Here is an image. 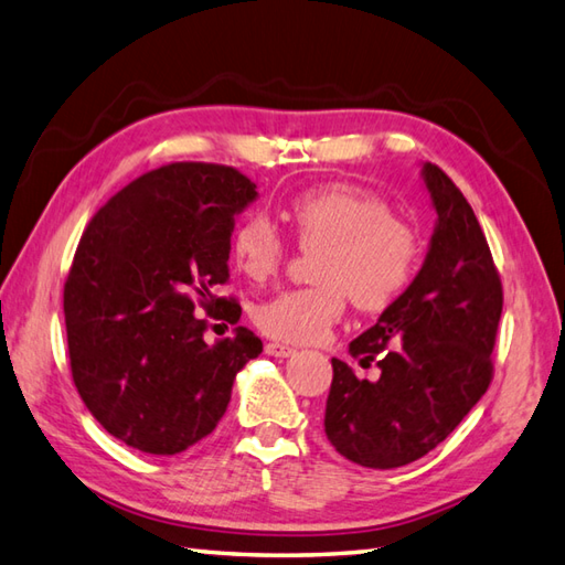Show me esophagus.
Here are the masks:
<instances>
[{
	"label": "esophagus",
	"instance_id": "obj_1",
	"mask_svg": "<svg viewBox=\"0 0 565 565\" xmlns=\"http://www.w3.org/2000/svg\"><path fill=\"white\" fill-rule=\"evenodd\" d=\"M266 353L270 358H290V355H295V348L282 345V343H268L266 345Z\"/></svg>",
	"mask_w": 565,
	"mask_h": 565
}]
</instances>
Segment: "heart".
I'll return each mask as SVG.
<instances>
[{
    "label": "heart",
    "mask_w": 565,
    "mask_h": 565,
    "mask_svg": "<svg viewBox=\"0 0 565 565\" xmlns=\"http://www.w3.org/2000/svg\"><path fill=\"white\" fill-rule=\"evenodd\" d=\"M297 242L317 250V285L273 295L254 309L263 333L285 343H317L345 311L348 295L362 311H384L404 295L418 268L420 242L382 198L353 185H319L285 207ZM232 254L246 278H273L287 256L280 230L248 215L234 232Z\"/></svg>",
    "instance_id": "b5f03b06"
}]
</instances>
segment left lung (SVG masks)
Masks as SVG:
<instances>
[{"instance_id":"1","label":"left lung","mask_w":565,"mask_h":565,"mask_svg":"<svg viewBox=\"0 0 565 565\" xmlns=\"http://www.w3.org/2000/svg\"><path fill=\"white\" fill-rule=\"evenodd\" d=\"M435 232L416 278L377 323L350 343L380 380L331 360L323 428L345 459L396 469L425 457L479 404L493 377L503 287L481 224L447 173L425 161Z\"/></svg>"}]
</instances>
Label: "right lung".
Listing matches in <instances>:
<instances>
[{
    "instance_id": "right-lung-1",
    "label": "right lung",
    "mask_w": 565,
    "mask_h": 565,
    "mask_svg": "<svg viewBox=\"0 0 565 565\" xmlns=\"http://www.w3.org/2000/svg\"><path fill=\"white\" fill-rule=\"evenodd\" d=\"M258 198L232 167L181 161L145 173L96 212L65 285L72 380L104 428L147 455H179L217 428L232 384L260 355L254 331L205 341L242 307L230 280L234 217Z\"/></svg>"
}]
</instances>
